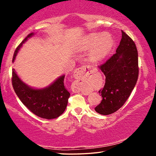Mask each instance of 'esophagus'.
<instances>
[{"label":"esophagus","mask_w":156,"mask_h":156,"mask_svg":"<svg viewBox=\"0 0 156 156\" xmlns=\"http://www.w3.org/2000/svg\"><path fill=\"white\" fill-rule=\"evenodd\" d=\"M90 69V67L87 66H82L78 69H76L74 72V77L75 79L73 84H72V90L74 92H80V84L82 77L86 72H89Z\"/></svg>","instance_id":"1"}]
</instances>
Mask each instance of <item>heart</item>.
Masks as SVG:
<instances>
[{
	"label": "heart",
	"mask_w": 156,
	"mask_h": 156,
	"mask_svg": "<svg viewBox=\"0 0 156 156\" xmlns=\"http://www.w3.org/2000/svg\"><path fill=\"white\" fill-rule=\"evenodd\" d=\"M113 39L108 34L94 33L87 35L82 43V48L88 50V60L91 63H98L108 55L113 47Z\"/></svg>",
	"instance_id": "1"
}]
</instances>
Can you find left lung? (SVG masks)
Segmentation results:
<instances>
[{"label": "left lung", "mask_w": 156, "mask_h": 156, "mask_svg": "<svg viewBox=\"0 0 156 156\" xmlns=\"http://www.w3.org/2000/svg\"><path fill=\"white\" fill-rule=\"evenodd\" d=\"M122 33L120 44L114 54L100 69L106 76L104 88L99 91L102 101L95 107L99 114L108 115L122 106L137 82L138 51L134 42Z\"/></svg>", "instance_id": "1"}]
</instances>
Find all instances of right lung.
<instances>
[{"label": "right lung", "mask_w": 156, "mask_h": 156, "mask_svg": "<svg viewBox=\"0 0 156 156\" xmlns=\"http://www.w3.org/2000/svg\"><path fill=\"white\" fill-rule=\"evenodd\" d=\"M34 35V33L29 34L19 44L14 52L12 62L23 44ZM65 76V74L59 76L49 86L37 89L25 84L12 69V84L17 96L30 112L40 118L52 119L62 114L67 106L70 94L64 84Z\"/></svg>", "instance_id": "add662e5"}]
</instances>
